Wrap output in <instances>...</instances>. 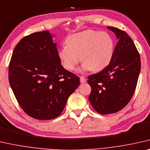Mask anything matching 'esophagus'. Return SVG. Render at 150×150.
I'll use <instances>...</instances> for the list:
<instances>
[{
	"instance_id": "34e87169",
	"label": "esophagus",
	"mask_w": 150,
	"mask_h": 150,
	"mask_svg": "<svg viewBox=\"0 0 150 150\" xmlns=\"http://www.w3.org/2000/svg\"><path fill=\"white\" fill-rule=\"evenodd\" d=\"M86 81H87V79H86V77H80V82L81 83H86Z\"/></svg>"
}]
</instances>
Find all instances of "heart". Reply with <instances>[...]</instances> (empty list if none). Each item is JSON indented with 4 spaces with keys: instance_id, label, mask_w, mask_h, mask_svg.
Masks as SVG:
<instances>
[{
    "instance_id": "obj_1",
    "label": "heart",
    "mask_w": 150,
    "mask_h": 150,
    "mask_svg": "<svg viewBox=\"0 0 150 150\" xmlns=\"http://www.w3.org/2000/svg\"><path fill=\"white\" fill-rule=\"evenodd\" d=\"M66 45L62 46L58 55L62 66L66 70L73 71L83 64L80 73L92 70L99 72L109 65L115 53V41L105 32L86 30L68 37Z\"/></svg>"
}]
</instances>
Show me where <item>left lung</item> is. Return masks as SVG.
Masks as SVG:
<instances>
[{"instance_id": "left-lung-1", "label": "left lung", "mask_w": 150, "mask_h": 150, "mask_svg": "<svg viewBox=\"0 0 150 150\" xmlns=\"http://www.w3.org/2000/svg\"><path fill=\"white\" fill-rule=\"evenodd\" d=\"M118 43L109 65L88 77L91 91L89 102L101 115L115 113L129 103L135 92L141 70L139 54L127 33L114 27Z\"/></svg>"}]
</instances>
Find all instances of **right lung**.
<instances>
[{
  "instance_id": "obj_1",
  "label": "right lung",
  "mask_w": 150,
  "mask_h": 150,
  "mask_svg": "<svg viewBox=\"0 0 150 150\" xmlns=\"http://www.w3.org/2000/svg\"><path fill=\"white\" fill-rule=\"evenodd\" d=\"M53 37L48 31L24 37L13 50L8 69L18 103L27 115L38 120L57 117L79 86V78L61 64Z\"/></svg>"
}]
</instances>
